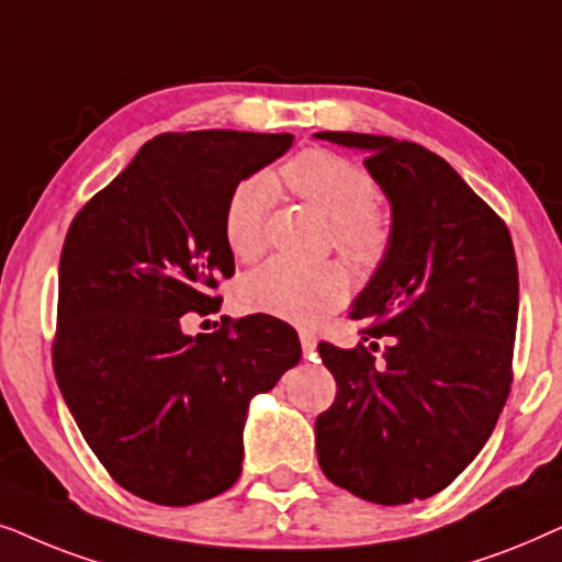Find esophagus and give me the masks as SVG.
Masks as SVG:
<instances>
[{
    "label": "esophagus",
    "mask_w": 562,
    "mask_h": 562,
    "mask_svg": "<svg viewBox=\"0 0 562 562\" xmlns=\"http://www.w3.org/2000/svg\"><path fill=\"white\" fill-rule=\"evenodd\" d=\"M297 336H301V347H303L305 355H311V351L316 349V344H318L316 331H313V328H301V331H297Z\"/></svg>",
    "instance_id": "1"
}]
</instances>
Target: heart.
<instances>
[{
  "instance_id": "b5f03b06",
  "label": "heart",
  "mask_w": 562,
  "mask_h": 562,
  "mask_svg": "<svg viewBox=\"0 0 562 562\" xmlns=\"http://www.w3.org/2000/svg\"><path fill=\"white\" fill-rule=\"evenodd\" d=\"M288 190L331 221L334 249L357 267H375L391 246V221L375 205V179L339 154L308 148L280 171ZM265 177L241 179L228 194L223 236L238 261L257 259L267 246L265 226L272 205ZM349 282L336 265H297L272 259L244 277L238 297L254 313L305 324L334 311L347 297Z\"/></svg>"
}]
</instances>
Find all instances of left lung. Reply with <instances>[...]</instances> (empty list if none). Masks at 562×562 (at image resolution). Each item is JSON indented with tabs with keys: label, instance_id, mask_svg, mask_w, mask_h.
Wrapping results in <instances>:
<instances>
[{
	"label": "left lung",
	"instance_id": "8db88e82",
	"mask_svg": "<svg viewBox=\"0 0 562 562\" xmlns=\"http://www.w3.org/2000/svg\"><path fill=\"white\" fill-rule=\"evenodd\" d=\"M316 138L368 154L393 215L391 246L349 313L370 321V347L318 344L336 380L331 408L316 418L318 465L359 498L411 504L475 460L512 391L514 244L442 156L368 133Z\"/></svg>",
	"mask_w": 562,
	"mask_h": 562
}]
</instances>
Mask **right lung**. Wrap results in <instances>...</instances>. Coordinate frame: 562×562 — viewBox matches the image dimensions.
Masks as SVG:
<instances>
[{"label": "right lung", "instance_id": "obj_1", "mask_svg": "<svg viewBox=\"0 0 562 562\" xmlns=\"http://www.w3.org/2000/svg\"><path fill=\"white\" fill-rule=\"evenodd\" d=\"M290 146V133H164L71 221L54 372L81 437L133 496L190 506L228 491L249 401L301 362L295 328L267 313L182 331L234 274L231 190Z\"/></svg>", "mask_w": 562, "mask_h": 562}]
</instances>
